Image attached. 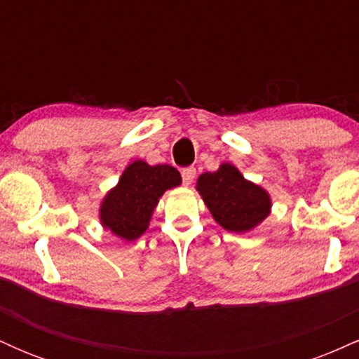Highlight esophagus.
I'll use <instances>...</instances> for the list:
<instances>
[{
  "mask_svg": "<svg viewBox=\"0 0 359 359\" xmlns=\"http://www.w3.org/2000/svg\"><path fill=\"white\" fill-rule=\"evenodd\" d=\"M194 179H196V168H194V167L182 168V182H184V185H191L194 182Z\"/></svg>",
  "mask_w": 359,
  "mask_h": 359,
  "instance_id": "1",
  "label": "esophagus"
}]
</instances>
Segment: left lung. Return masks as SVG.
Here are the masks:
<instances>
[{"label": "left lung", "instance_id": "1", "mask_svg": "<svg viewBox=\"0 0 359 359\" xmlns=\"http://www.w3.org/2000/svg\"><path fill=\"white\" fill-rule=\"evenodd\" d=\"M197 191L217 224L228 231H250L270 212L266 191L248 182L231 163H222L219 170L201 175Z\"/></svg>", "mask_w": 359, "mask_h": 359}]
</instances>
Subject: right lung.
Segmentation results:
<instances>
[{
    "label": "right lung",
    "mask_w": 359,
    "mask_h": 359,
    "mask_svg": "<svg viewBox=\"0 0 359 359\" xmlns=\"http://www.w3.org/2000/svg\"><path fill=\"white\" fill-rule=\"evenodd\" d=\"M179 170L170 165H148L137 160L126 167L116 187L101 204V222L126 241L147 231L155 205L167 189L177 187Z\"/></svg>",
    "instance_id": "obj_1"
}]
</instances>
